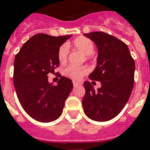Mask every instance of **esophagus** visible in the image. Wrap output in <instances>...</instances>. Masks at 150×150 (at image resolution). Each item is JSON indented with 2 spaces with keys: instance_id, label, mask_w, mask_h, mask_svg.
Masks as SVG:
<instances>
[{
  "instance_id": "34e87169",
  "label": "esophagus",
  "mask_w": 150,
  "mask_h": 150,
  "mask_svg": "<svg viewBox=\"0 0 150 150\" xmlns=\"http://www.w3.org/2000/svg\"><path fill=\"white\" fill-rule=\"evenodd\" d=\"M79 83H78V82H75V81H73V86H79Z\"/></svg>"
}]
</instances>
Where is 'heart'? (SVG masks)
<instances>
[{
  "label": "heart",
  "mask_w": 150,
  "mask_h": 150,
  "mask_svg": "<svg viewBox=\"0 0 150 150\" xmlns=\"http://www.w3.org/2000/svg\"><path fill=\"white\" fill-rule=\"evenodd\" d=\"M66 47H71L79 50L85 55V60L89 61L92 58V53L94 50V43L90 39L85 36H79L75 38L70 43H67ZM65 46H61L57 51V59L61 64H64L68 59V50ZM88 70L85 67H75V66H68L64 71V75L68 77L79 81L87 73Z\"/></svg>",
  "instance_id": "b5f03b06"
}]
</instances>
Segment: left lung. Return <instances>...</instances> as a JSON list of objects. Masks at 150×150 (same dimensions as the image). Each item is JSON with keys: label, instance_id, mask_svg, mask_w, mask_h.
Returning <instances> with one entry per match:
<instances>
[{"label": "left lung", "instance_id": "left-lung-1", "mask_svg": "<svg viewBox=\"0 0 150 150\" xmlns=\"http://www.w3.org/2000/svg\"><path fill=\"white\" fill-rule=\"evenodd\" d=\"M84 35L94 41L98 49L97 65L89 78L101 82V87L96 91L89 82L83 83V109L93 121H109L122 110L130 97L135 81V61L128 46L115 36L103 32Z\"/></svg>", "mask_w": 150, "mask_h": 150}]
</instances>
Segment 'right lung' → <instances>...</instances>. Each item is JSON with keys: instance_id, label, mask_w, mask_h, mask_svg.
I'll list each match as a JSON object with an SVG mask.
<instances>
[{"instance_id": "right-lung-1", "label": "right lung", "mask_w": 150, "mask_h": 150, "mask_svg": "<svg viewBox=\"0 0 150 150\" xmlns=\"http://www.w3.org/2000/svg\"><path fill=\"white\" fill-rule=\"evenodd\" d=\"M70 37L36 34L15 55L13 82L16 94L25 111L36 121L50 122L58 118L72 89L71 80L61 75L57 86L48 82V75L59 67L58 49Z\"/></svg>"}]
</instances>
